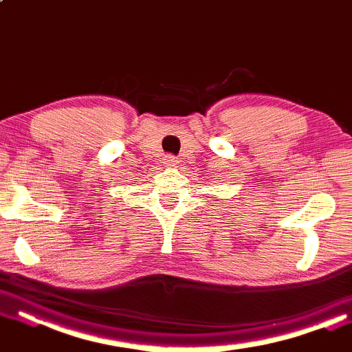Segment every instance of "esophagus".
Instances as JSON below:
<instances>
[{"mask_svg":"<svg viewBox=\"0 0 352 352\" xmlns=\"http://www.w3.org/2000/svg\"><path fill=\"white\" fill-rule=\"evenodd\" d=\"M164 164L167 167H175L177 166V158H174V156H164Z\"/></svg>","mask_w":352,"mask_h":352,"instance_id":"esophagus-1","label":"esophagus"}]
</instances>
